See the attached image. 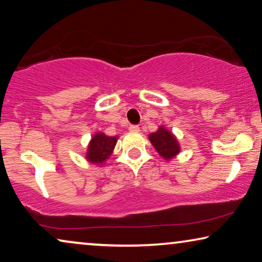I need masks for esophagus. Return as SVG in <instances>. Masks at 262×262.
I'll return each mask as SVG.
<instances>
[{
  "mask_svg": "<svg viewBox=\"0 0 262 262\" xmlns=\"http://www.w3.org/2000/svg\"><path fill=\"white\" fill-rule=\"evenodd\" d=\"M128 130H130L131 132H139L141 130H139V126H137V125H131L130 127H128Z\"/></svg>",
  "mask_w": 262,
  "mask_h": 262,
  "instance_id": "34e87169",
  "label": "esophagus"
}]
</instances>
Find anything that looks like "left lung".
<instances>
[{"instance_id":"8db88e82","label":"left lung","mask_w":262,"mask_h":262,"mask_svg":"<svg viewBox=\"0 0 262 262\" xmlns=\"http://www.w3.org/2000/svg\"><path fill=\"white\" fill-rule=\"evenodd\" d=\"M149 141L157 154L166 161L175 159L181 151L180 143H179L177 136L170 130H168L164 125H160L155 132H151L149 135Z\"/></svg>"}]
</instances>
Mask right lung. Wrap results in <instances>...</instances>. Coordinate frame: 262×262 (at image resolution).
I'll return each mask as SVG.
<instances>
[{
    "instance_id": "add662e5",
    "label": "right lung",
    "mask_w": 262,
    "mask_h": 262,
    "mask_svg": "<svg viewBox=\"0 0 262 262\" xmlns=\"http://www.w3.org/2000/svg\"><path fill=\"white\" fill-rule=\"evenodd\" d=\"M118 136H107L103 132H96L88 143L84 159L89 163L101 167L112 156L118 142Z\"/></svg>"
}]
</instances>
